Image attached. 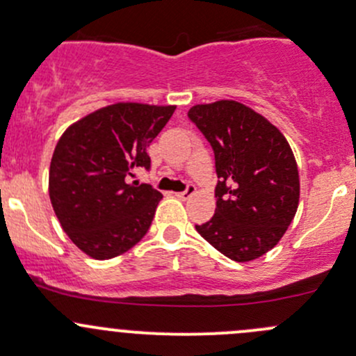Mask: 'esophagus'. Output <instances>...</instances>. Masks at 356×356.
<instances>
[{
	"instance_id": "obj_1",
	"label": "esophagus",
	"mask_w": 356,
	"mask_h": 356,
	"mask_svg": "<svg viewBox=\"0 0 356 356\" xmlns=\"http://www.w3.org/2000/svg\"><path fill=\"white\" fill-rule=\"evenodd\" d=\"M195 193H196V188H195V186L189 184V186H188V189H186V191L175 193V196H177L179 200H189V198H191L193 195H195Z\"/></svg>"
}]
</instances>
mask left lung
I'll return each instance as SVG.
<instances>
[{"mask_svg":"<svg viewBox=\"0 0 356 356\" xmlns=\"http://www.w3.org/2000/svg\"><path fill=\"white\" fill-rule=\"evenodd\" d=\"M188 115L213 148L218 175L215 215L196 231L231 260H257L281 241L300 203L288 139L234 99L195 105Z\"/></svg>","mask_w":356,"mask_h":356,"instance_id":"obj_1","label":"left lung"}]
</instances>
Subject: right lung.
<instances>
[{
  "instance_id": "obj_1",
  "label": "right lung",
  "mask_w": 356,
  "mask_h": 356,
  "mask_svg": "<svg viewBox=\"0 0 356 356\" xmlns=\"http://www.w3.org/2000/svg\"><path fill=\"white\" fill-rule=\"evenodd\" d=\"M174 111V105L118 102L74 122L56 143L49 200L70 241L88 257H118L148 232L163 196L127 177L149 168L146 149Z\"/></svg>"
}]
</instances>
